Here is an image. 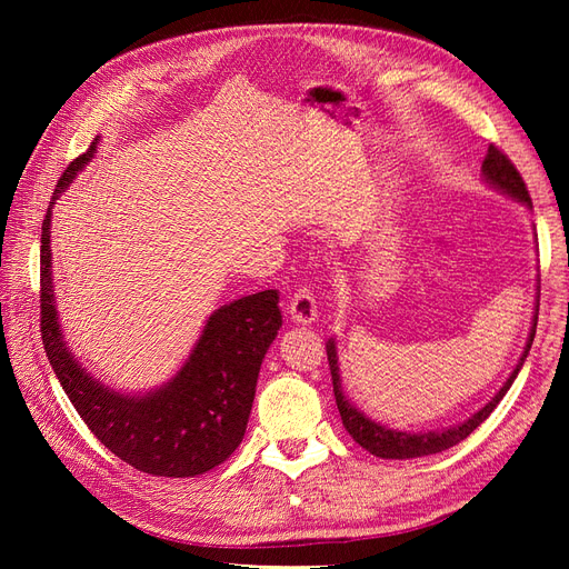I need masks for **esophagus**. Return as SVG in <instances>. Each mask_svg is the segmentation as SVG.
<instances>
[{"instance_id": "esophagus-1", "label": "esophagus", "mask_w": 569, "mask_h": 569, "mask_svg": "<svg viewBox=\"0 0 569 569\" xmlns=\"http://www.w3.org/2000/svg\"><path fill=\"white\" fill-rule=\"evenodd\" d=\"M289 318L299 325H308L318 318V306H316V297L311 295V289L299 287L295 295H291Z\"/></svg>"}]
</instances>
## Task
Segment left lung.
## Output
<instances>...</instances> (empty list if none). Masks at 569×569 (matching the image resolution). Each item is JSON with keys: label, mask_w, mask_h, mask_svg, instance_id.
<instances>
[{"label": "left lung", "mask_w": 569, "mask_h": 569, "mask_svg": "<svg viewBox=\"0 0 569 569\" xmlns=\"http://www.w3.org/2000/svg\"><path fill=\"white\" fill-rule=\"evenodd\" d=\"M481 173H485L489 184L498 187V189H501V192L510 194L512 199L527 203L529 209H531V197L527 192V184H525V180L520 176V170L515 168V163L496 144H489L485 163H481ZM537 313H539V308H537ZM533 320H537V318H533ZM533 332H537V322H533V327H531L529 341H527V347H525V353L520 358L518 368L512 370V375L508 377V382L501 387V391H498L485 408H481L479 412H475L472 418L456 425V427L437 429V432H425V435H406V432H399V429H389L385 425H377L370 418H366L363 412H360L347 399V396H343L341 380H339V366H337V349H335V341L330 339V341H327V360H330L332 387H335V399H337L341 422H343V427H347V432L353 437V441L363 446L366 451H370L377 458H391V460L399 458V460H403V458L432 456V453L451 449V446L460 443L462 439H468L475 432V429L491 416L493 408L498 406V401L503 399L506 391L515 382V377H518L529 349H531Z\"/></svg>", "instance_id": "1"}]
</instances>
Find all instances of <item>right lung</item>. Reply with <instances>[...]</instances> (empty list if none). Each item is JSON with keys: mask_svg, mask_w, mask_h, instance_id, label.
Segmentation results:
<instances>
[{"mask_svg": "<svg viewBox=\"0 0 569 569\" xmlns=\"http://www.w3.org/2000/svg\"><path fill=\"white\" fill-rule=\"evenodd\" d=\"M97 142L68 163L59 194L94 157ZM49 222L40 247V332L57 380L92 435L134 470L157 477H197L228 460L244 439L258 370L282 325L278 291L266 289L218 308L203 327L192 356L163 389L126 396L84 372L61 339L51 291Z\"/></svg>", "mask_w": 569, "mask_h": 569, "instance_id": "add662e5", "label": "right lung"}]
</instances>
